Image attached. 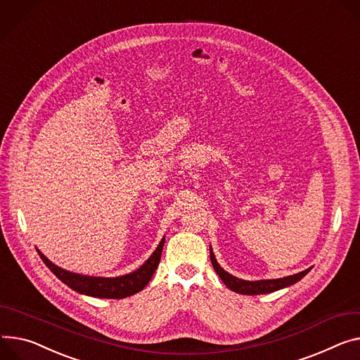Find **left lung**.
<instances>
[{"label":"left lung","mask_w":360,"mask_h":360,"mask_svg":"<svg viewBox=\"0 0 360 360\" xmlns=\"http://www.w3.org/2000/svg\"><path fill=\"white\" fill-rule=\"evenodd\" d=\"M210 261L213 265V269L216 271V274L220 276V280L224 281V284L238 292V294H245V295H257V294H268V292H274L278 291L281 288L290 287L292 284H295L297 281H300L302 276H306L311 268L301 271L298 274L290 275V276H284V278H276V280H259V281H245L240 278H236V276L231 275L229 272H226L222 266H220L214 258V254L210 248Z\"/></svg>","instance_id":"obj_1"}]
</instances>
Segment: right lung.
Listing matches in <instances>:
<instances>
[{
	"label": "right lung",
	"mask_w": 360,
	"mask_h": 360,
	"mask_svg": "<svg viewBox=\"0 0 360 360\" xmlns=\"http://www.w3.org/2000/svg\"><path fill=\"white\" fill-rule=\"evenodd\" d=\"M164 240L165 238L161 239L153 255L136 271L122 276H114V278H105V276H88V275L66 271L58 265H54L51 261H49L40 251L37 252L43 259V262L49 266V269L72 290L80 294L98 297V298H125L144 290V287L150 283L153 274L155 272L160 264Z\"/></svg>",
	"instance_id": "1"
}]
</instances>
